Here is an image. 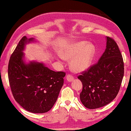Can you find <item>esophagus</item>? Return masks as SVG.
I'll use <instances>...</instances> for the list:
<instances>
[{
    "label": "esophagus",
    "instance_id": "34e87169",
    "mask_svg": "<svg viewBox=\"0 0 131 131\" xmlns=\"http://www.w3.org/2000/svg\"><path fill=\"white\" fill-rule=\"evenodd\" d=\"M74 78L73 76H72L70 74H69L67 75V77H66V80H67V81L68 82H72V81L73 80Z\"/></svg>",
    "mask_w": 131,
    "mask_h": 131
}]
</instances>
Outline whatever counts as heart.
I'll return each instance as SVG.
<instances>
[{
	"mask_svg": "<svg viewBox=\"0 0 131 131\" xmlns=\"http://www.w3.org/2000/svg\"><path fill=\"white\" fill-rule=\"evenodd\" d=\"M96 54V49L93 44L87 41L70 42L63 47L59 53L65 60H70V67L74 72L80 73L86 70L92 65Z\"/></svg>",
	"mask_w": 131,
	"mask_h": 131,
	"instance_id": "1",
	"label": "heart"
}]
</instances>
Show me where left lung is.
I'll use <instances>...</instances> for the list:
<instances>
[{"label":"left lung","instance_id":"8db88e82","mask_svg":"<svg viewBox=\"0 0 131 131\" xmlns=\"http://www.w3.org/2000/svg\"><path fill=\"white\" fill-rule=\"evenodd\" d=\"M105 50L98 63L82 73L78 78L82 84L80 100L88 109L110 103L119 91L124 76V62L117 43L106 37Z\"/></svg>","mask_w":131,"mask_h":131}]
</instances>
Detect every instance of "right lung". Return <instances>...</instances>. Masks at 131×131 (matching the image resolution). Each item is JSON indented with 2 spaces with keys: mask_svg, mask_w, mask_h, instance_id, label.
Listing matches in <instances>:
<instances>
[{
  "mask_svg": "<svg viewBox=\"0 0 131 131\" xmlns=\"http://www.w3.org/2000/svg\"><path fill=\"white\" fill-rule=\"evenodd\" d=\"M23 37L9 58L8 75L15 101L30 112L43 113L50 110L63 85L65 73L54 72L42 62L25 61V46L35 42Z\"/></svg>",
  "mask_w": 131,
  "mask_h": 131,
  "instance_id": "right-lung-1",
  "label": "right lung"
}]
</instances>
